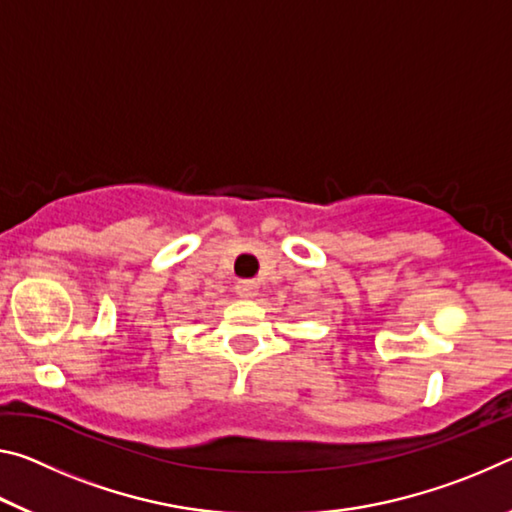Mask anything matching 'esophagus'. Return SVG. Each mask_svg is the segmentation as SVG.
I'll list each match as a JSON object with an SVG mask.
<instances>
[{"mask_svg":"<svg viewBox=\"0 0 512 512\" xmlns=\"http://www.w3.org/2000/svg\"><path fill=\"white\" fill-rule=\"evenodd\" d=\"M257 291H259V287L255 280H239L237 282V296H241V298H255Z\"/></svg>","mask_w":512,"mask_h":512,"instance_id":"34e87169","label":"esophagus"}]
</instances>
